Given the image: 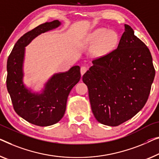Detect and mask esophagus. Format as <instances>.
<instances>
[{
    "instance_id": "34e87169",
    "label": "esophagus",
    "mask_w": 159,
    "mask_h": 159,
    "mask_svg": "<svg viewBox=\"0 0 159 159\" xmlns=\"http://www.w3.org/2000/svg\"><path fill=\"white\" fill-rule=\"evenodd\" d=\"M88 68L86 67V66H81V68H80V74H81V75H84L86 72Z\"/></svg>"
}]
</instances>
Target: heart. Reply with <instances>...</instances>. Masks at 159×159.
<instances>
[{
    "mask_svg": "<svg viewBox=\"0 0 159 159\" xmlns=\"http://www.w3.org/2000/svg\"><path fill=\"white\" fill-rule=\"evenodd\" d=\"M91 41L97 42L93 49L96 56H102L107 53L115 46L118 41L117 34L113 31H108L106 28H98L91 35Z\"/></svg>",
    "mask_w": 159,
    "mask_h": 159,
    "instance_id": "1",
    "label": "heart"
}]
</instances>
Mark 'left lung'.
I'll list each match as a JSON object with an SVG mask.
<instances>
[{"label": "left lung", "mask_w": 159, "mask_h": 159, "mask_svg": "<svg viewBox=\"0 0 159 159\" xmlns=\"http://www.w3.org/2000/svg\"><path fill=\"white\" fill-rule=\"evenodd\" d=\"M92 63L82 79L95 118L109 126L131 119L145 106L154 79L148 47L125 24L118 48Z\"/></svg>", "instance_id": "1"}]
</instances>
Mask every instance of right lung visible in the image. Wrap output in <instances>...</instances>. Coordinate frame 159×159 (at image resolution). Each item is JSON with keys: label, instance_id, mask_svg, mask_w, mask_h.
<instances>
[{"label": "right lung", "instance_id": "add662e5", "mask_svg": "<svg viewBox=\"0 0 159 159\" xmlns=\"http://www.w3.org/2000/svg\"><path fill=\"white\" fill-rule=\"evenodd\" d=\"M58 20L39 25L21 36L7 61L6 86L16 113L30 124L48 126L58 123L64 115L68 96L80 79V67L75 66L65 73L53 75L42 93H31L23 82L25 47L43 33L58 27Z\"/></svg>", "mask_w": 159, "mask_h": 159}]
</instances>
